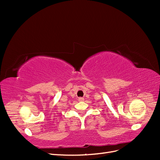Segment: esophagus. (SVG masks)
<instances>
[{"label": "esophagus", "instance_id": "esophagus-1", "mask_svg": "<svg viewBox=\"0 0 160 160\" xmlns=\"http://www.w3.org/2000/svg\"><path fill=\"white\" fill-rule=\"evenodd\" d=\"M78 100H79L80 102L84 101V98H78Z\"/></svg>", "mask_w": 160, "mask_h": 160}]
</instances>
